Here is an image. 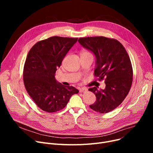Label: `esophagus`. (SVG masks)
I'll return each mask as SVG.
<instances>
[{
    "label": "esophagus",
    "instance_id": "obj_1",
    "mask_svg": "<svg viewBox=\"0 0 153 153\" xmlns=\"http://www.w3.org/2000/svg\"><path fill=\"white\" fill-rule=\"evenodd\" d=\"M87 91V89L85 87H82L79 89L80 92H85Z\"/></svg>",
    "mask_w": 153,
    "mask_h": 153
}]
</instances>
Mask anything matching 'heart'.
Returning a JSON list of instances; mask_svg holds the SVG:
<instances>
[{
    "mask_svg": "<svg viewBox=\"0 0 153 153\" xmlns=\"http://www.w3.org/2000/svg\"><path fill=\"white\" fill-rule=\"evenodd\" d=\"M91 54L89 52H88L87 51H83L81 53V55H84V54Z\"/></svg>",
    "mask_w": 153,
    "mask_h": 153,
    "instance_id": "1",
    "label": "heart"
}]
</instances>
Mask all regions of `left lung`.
<instances>
[{
  "label": "left lung",
  "instance_id": "1",
  "mask_svg": "<svg viewBox=\"0 0 153 153\" xmlns=\"http://www.w3.org/2000/svg\"><path fill=\"white\" fill-rule=\"evenodd\" d=\"M79 43L96 56L94 76L105 79V89H89L96 96L89 107L100 114L108 113L119 106L130 92L133 68L129 55L118 40L105 36L80 38Z\"/></svg>",
  "mask_w": 153,
  "mask_h": 153
}]
</instances>
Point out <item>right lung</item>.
<instances>
[{
    "label": "right lung",
    "instance_id": "right-lung-1",
    "mask_svg": "<svg viewBox=\"0 0 153 153\" xmlns=\"http://www.w3.org/2000/svg\"><path fill=\"white\" fill-rule=\"evenodd\" d=\"M77 38L52 36L37 42L28 52L23 77L25 89L36 105L48 113L65 107L79 91L56 82L54 74Z\"/></svg>",
    "mask_w": 153,
    "mask_h": 153
}]
</instances>
